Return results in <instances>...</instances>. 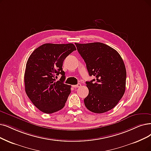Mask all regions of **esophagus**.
Segmentation results:
<instances>
[{
  "mask_svg": "<svg viewBox=\"0 0 151 151\" xmlns=\"http://www.w3.org/2000/svg\"><path fill=\"white\" fill-rule=\"evenodd\" d=\"M81 86V83H78L77 85H74V86H72V87H74V88H78V87H80Z\"/></svg>",
  "mask_w": 151,
  "mask_h": 151,
  "instance_id": "34e87169",
  "label": "esophagus"
}]
</instances>
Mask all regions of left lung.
<instances>
[{
  "instance_id": "obj_1",
  "label": "left lung",
  "mask_w": 151,
  "mask_h": 151,
  "mask_svg": "<svg viewBox=\"0 0 151 151\" xmlns=\"http://www.w3.org/2000/svg\"><path fill=\"white\" fill-rule=\"evenodd\" d=\"M86 63L90 76L96 79L86 82L88 95L84 104L90 111L103 113L115 106L126 88V70L119 54L104 43H75Z\"/></svg>"
}]
</instances>
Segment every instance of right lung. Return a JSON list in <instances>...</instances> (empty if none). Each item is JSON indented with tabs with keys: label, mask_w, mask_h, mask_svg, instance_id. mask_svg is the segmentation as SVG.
Instances as JSON below:
<instances>
[{
	"label": "right lung",
	"mask_w": 151,
	"mask_h": 151,
	"mask_svg": "<svg viewBox=\"0 0 151 151\" xmlns=\"http://www.w3.org/2000/svg\"><path fill=\"white\" fill-rule=\"evenodd\" d=\"M76 50L72 43H46L29 56L24 76L25 92L33 104L41 111L50 114L64 106L70 93V86L65 84L64 60ZM59 74L62 76L56 81Z\"/></svg>",
	"instance_id": "right-lung-1"
}]
</instances>
